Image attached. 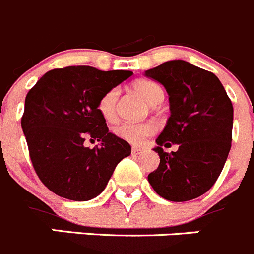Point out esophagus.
<instances>
[{
	"label": "esophagus",
	"instance_id": "obj_1",
	"mask_svg": "<svg viewBox=\"0 0 254 254\" xmlns=\"http://www.w3.org/2000/svg\"><path fill=\"white\" fill-rule=\"evenodd\" d=\"M142 151L143 148L141 147H132V153H133V155H139V153H142Z\"/></svg>",
	"mask_w": 254,
	"mask_h": 254
}]
</instances>
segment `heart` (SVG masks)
Wrapping results in <instances>:
<instances>
[{
    "mask_svg": "<svg viewBox=\"0 0 254 254\" xmlns=\"http://www.w3.org/2000/svg\"><path fill=\"white\" fill-rule=\"evenodd\" d=\"M133 90L141 97L145 102L151 106L159 104L164 99V90L160 85L151 80H137L133 84ZM117 101H118V89L112 88L107 90L101 97L98 102V111L102 117L108 122L116 120L117 116ZM156 132V126L152 122H141L131 123L126 122L116 127L115 133L121 139L131 145H141L147 137Z\"/></svg>",
    "mask_w": 254,
    "mask_h": 254,
    "instance_id": "b5f03b06",
    "label": "heart"
}]
</instances>
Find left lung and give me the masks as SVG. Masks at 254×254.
Here are the masks:
<instances>
[{
    "instance_id": "obj_1",
    "label": "left lung",
    "mask_w": 254,
    "mask_h": 254,
    "mask_svg": "<svg viewBox=\"0 0 254 254\" xmlns=\"http://www.w3.org/2000/svg\"><path fill=\"white\" fill-rule=\"evenodd\" d=\"M165 87L170 117L156 138L159 167L148 183L170 201L205 194L219 178L232 146L233 106L217 75L185 62L170 60L145 71ZM178 145L165 153L162 145Z\"/></svg>"
}]
</instances>
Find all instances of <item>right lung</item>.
Wrapping results in <instances>:
<instances>
[{
    "label": "right lung",
    "instance_id": "right-lung-1",
    "mask_svg": "<svg viewBox=\"0 0 254 254\" xmlns=\"http://www.w3.org/2000/svg\"><path fill=\"white\" fill-rule=\"evenodd\" d=\"M132 74L87 65L53 69L27 93L21 126L35 171L54 194L75 201L98 196L131 155L129 143L108 131L98 102ZM87 138L101 146L85 148Z\"/></svg>",
    "mask_w": 254,
    "mask_h": 254
}]
</instances>
